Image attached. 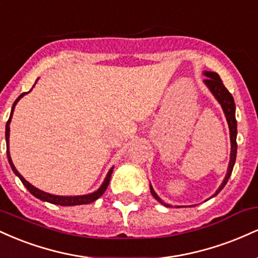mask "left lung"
<instances>
[{
	"label": "left lung",
	"mask_w": 258,
	"mask_h": 258,
	"mask_svg": "<svg viewBox=\"0 0 258 258\" xmlns=\"http://www.w3.org/2000/svg\"><path fill=\"white\" fill-rule=\"evenodd\" d=\"M204 75L206 76V79L204 80V84H205L209 90L211 91V93L214 94L215 98L218 100L222 109H223L224 115H226V119L228 122V126H229V133H230V160H229V165H228V170H227V174L224 177L223 182L220 185V188L216 190V193L212 195V198L216 197L222 189L224 188V185L227 184L228 179H229L230 174H232L234 164H235V159H236V149H238V144H236V133H238V130H236V119H235V103H234V98L232 94L229 93V91L224 87L223 82L220 78L217 73L214 72H204ZM150 193L156 200L159 201L160 204H162L164 206L166 207H171V205L164 203L160 198L158 197V194L155 193V190L153 189L152 184H150ZM180 207V206H178Z\"/></svg>",
	"instance_id": "obj_1"
}]
</instances>
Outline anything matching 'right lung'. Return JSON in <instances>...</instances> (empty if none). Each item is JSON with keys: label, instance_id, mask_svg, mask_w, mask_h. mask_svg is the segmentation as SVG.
Returning a JSON list of instances; mask_svg holds the SVG:
<instances>
[{"label": "right lung", "instance_id": "add662e5", "mask_svg": "<svg viewBox=\"0 0 258 258\" xmlns=\"http://www.w3.org/2000/svg\"><path fill=\"white\" fill-rule=\"evenodd\" d=\"M29 92H30V91H29ZM29 92L22 93L16 99V102L13 103V106H12L10 119H8L7 123H6V143H7V158H8V161H10L12 170H13V172L16 173L18 177H19L23 184L26 186V189H28V190L30 191L32 195H34V197H36L37 199H40L42 201H47V203L54 204V205H60V206L86 205V204L93 203V201H96L97 199H98V198H100L103 194H104V191L106 190V188H108V185H109V182H110V177H111V173H112V170H114V167H111L110 170H109V172H108V174H106L104 182H103L102 185H100L96 191H93V193L87 194V195H76V197H60V195H53V194L46 193V191L40 190V189H37L36 186L30 184V183H29L28 180H26L24 177L22 176V174L18 172L16 166H14L13 162H12L11 154H10V125H11V120H12V116H13V111H14V108H16L17 103L19 102V99L22 98L23 96H25V94L29 93Z\"/></svg>", "mask_w": 258, "mask_h": 258}]
</instances>
